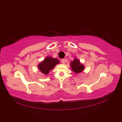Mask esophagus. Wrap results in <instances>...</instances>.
I'll use <instances>...</instances> for the list:
<instances>
[{
	"instance_id": "34e87169",
	"label": "esophagus",
	"mask_w": 122,
	"mask_h": 122,
	"mask_svg": "<svg viewBox=\"0 0 122 122\" xmlns=\"http://www.w3.org/2000/svg\"><path fill=\"white\" fill-rule=\"evenodd\" d=\"M61 63H63V64H64L65 61H66V59H62L61 60Z\"/></svg>"
}]
</instances>
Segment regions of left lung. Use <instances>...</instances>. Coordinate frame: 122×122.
I'll return each instance as SVG.
<instances>
[{
    "mask_svg": "<svg viewBox=\"0 0 122 122\" xmlns=\"http://www.w3.org/2000/svg\"><path fill=\"white\" fill-rule=\"evenodd\" d=\"M70 66L73 71H74L76 74L82 72L84 69V66L77 58H75L72 61H71Z\"/></svg>",
    "mask_w": 122,
    "mask_h": 122,
    "instance_id": "obj_1",
    "label": "left lung"
}]
</instances>
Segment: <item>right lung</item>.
<instances>
[{
    "label": "right lung",
    "mask_w": 122,
    "mask_h": 122,
    "mask_svg": "<svg viewBox=\"0 0 122 122\" xmlns=\"http://www.w3.org/2000/svg\"><path fill=\"white\" fill-rule=\"evenodd\" d=\"M59 61L56 58L47 56L38 65L39 71L44 74H49L51 70H52L56 64H59Z\"/></svg>",
    "instance_id": "right-lung-1"
}]
</instances>
